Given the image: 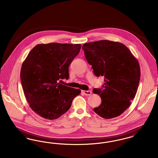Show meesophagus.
Wrapping results in <instances>:
<instances>
[{
  "mask_svg": "<svg viewBox=\"0 0 158 158\" xmlns=\"http://www.w3.org/2000/svg\"><path fill=\"white\" fill-rule=\"evenodd\" d=\"M82 92L85 95H90L92 94V92L90 90H82Z\"/></svg>",
  "mask_w": 158,
  "mask_h": 158,
  "instance_id": "obj_1",
  "label": "esophagus"
}]
</instances>
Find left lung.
Listing matches in <instances>:
<instances>
[{
  "mask_svg": "<svg viewBox=\"0 0 158 158\" xmlns=\"http://www.w3.org/2000/svg\"><path fill=\"white\" fill-rule=\"evenodd\" d=\"M82 49L95 75L104 77L102 88L93 89L102 100L94 111L105 119L120 115L131 105L138 89V61L126 45L118 42L100 40L84 44Z\"/></svg>",
  "mask_w": 158,
  "mask_h": 158,
  "instance_id": "1",
  "label": "left lung"
}]
</instances>
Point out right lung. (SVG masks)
Masks as SVG:
<instances>
[{"label":"right lung","mask_w":158,"mask_h":158,"mask_svg":"<svg viewBox=\"0 0 158 158\" xmlns=\"http://www.w3.org/2000/svg\"><path fill=\"white\" fill-rule=\"evenodd\" d=\"M81 48L80 44H40L23 62L20 76L24 95L32 111L41 117L59 118L81 94L79 89L59 83V79H68L69 67Z\"/></svg>","instance_id":"right-lung-1"}]
</instances>
